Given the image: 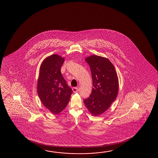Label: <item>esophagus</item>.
<instances>
[{"instance_id":"obj_1","label":"esophagus","mask_w":158,"mask_h":158,"mask_svg":"<svg viewBox=\"0 0 158 158\" xmlns=\"http://www.w3.org/2000/svg\"><path fill=\"white\" fill-rule=\"evenodd\" d=\"M72 90H73V92L74 93H77V92H78L79 89L77 87H73L72 88Z\"/></svg>"}]
</instances>
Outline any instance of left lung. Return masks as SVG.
<instances>
[{
    "instance_id": "1",
    "label": "left lung",
    "mask_w": 158,
    "mask_h": 158,
    "mask_svg": "<svg viewBox=\"0 0 158 158\" xmlns=\"http://www.w3.org/2000/svg\"><path fill=\"white\" fill-rule=\"evenodd\" d=\"M91 71L92 93L84 100L89 113L98 116L105 112L117 98L119 81L114 66L108 59L93 55L85 59Z\"/></svg>"
}]
</instances>
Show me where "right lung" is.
I'll list each match as a JSON object with an SVG mask.
<instances>
[{
	"label": "right lung",
	"mask_w": 158,
	"mask_h": 158,
	"mask_svg": "<svg viewBox=\"0 0 158 158\" xmlns=\"http://www.w3.org/2000/svg\"><path fill=\"white\" fill-rule=\"evenodd\" d=\"M64 58L53 54L44 59L40 67L37 92L44 106L57 114L64 110L73 91L61 73Z\"/></svg>",
	"instance_id": "obj_1"
}]
</instances>
